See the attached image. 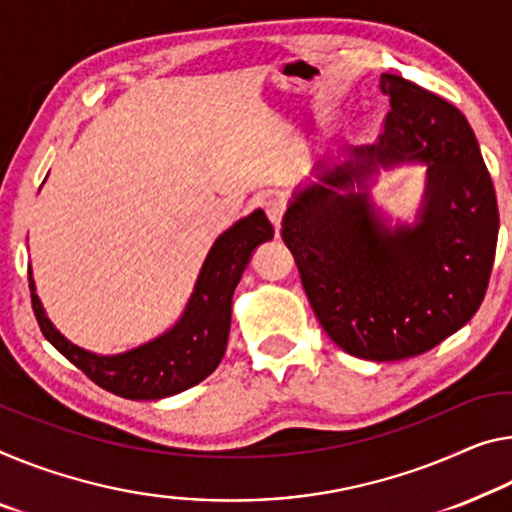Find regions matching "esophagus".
<instances>
[{
    "label": "esophagus",
    "mask_w": 512,
    "mask_h": 512,
    "mask_svg": "<svg viewBox=\"0 0 512 512\" xmlns=\"http://www.w3.org/2000/svg\"><path fill=\"white\" fill-rule=\"evenodd\" d=\"M263 208L267 212V217H270V222H272L274 229H279L281 219H283V210H286V203H283V199H277V196H272V199H267L263 203Z\"/></svg>",
    "instance_id": "obj_1"
}]
</instances>
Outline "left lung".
<instances>
[{"mask_svg":"<svg viewBox=\"0 0 512 512\" xmlns=\"http://www.w3.org/2000/svg\"><path fill=\"white\" fill-rule=\"evenodd\" d=\"M389 114L377 144L318 162L281 224L327 336L348 355H423L481 306L499 235L492 178L465 114L400 75L382 73ZM400 163L427 167L412 223L391 225L370 185Z\"/></svg>","mask_w":512,"mask_h":512,"instance_id":"1","label":"left lung"}]
</instances>
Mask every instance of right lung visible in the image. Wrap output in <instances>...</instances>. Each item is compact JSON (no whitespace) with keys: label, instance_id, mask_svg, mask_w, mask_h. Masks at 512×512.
<instances>
[{"label":"right lung","instance_id":"right-lung-1","mask_svg":"<svg viewBox=\"0 0 512 512\" xmlns=\"http://www.w3.org/2000/svg\"><path fill=\"white\" fill-rule=\"evenodd\" d=\"M274 238L263 210L235 222L212 242L180 318L167 332L119 352L98 355L59 332L47 318L29 270L31 304L43 336L98 387L130 400H160L199 384L215 371L231 332L233 293L258 245Z\"/></svg>","mask_w":512,"mask_h":512}]
</instances>
